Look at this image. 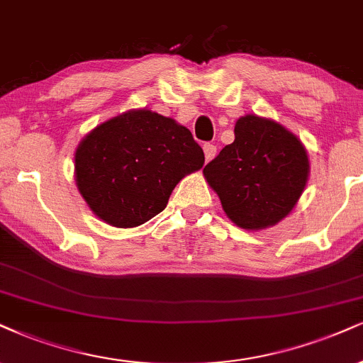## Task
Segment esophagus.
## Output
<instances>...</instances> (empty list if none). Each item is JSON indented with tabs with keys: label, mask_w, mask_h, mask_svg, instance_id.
<instances>
[{
	"label": "esophagus",
	"mask_w": 363,
	"mask_h": 363,
	"mask_svg": "<svg viewBox=\"0 0 363 363\" xmlns=\"http://www.w3.org/2000/svg\"><path fill=\"white\" fill-rule=\"evenodd\" d=\"M203 153H205V160L210 161L213 158V156L217 155V146L210 145V143H205L203 145Z\"/></svg>",
	"instance_id": "1"
}]
</instances>
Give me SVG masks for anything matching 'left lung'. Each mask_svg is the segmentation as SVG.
Segmentation results:
<instances>
[{"mask_svg": "<svg viewBox=\"0 0 363 363\" xmlns=\"http://www.w3.org/2000/svg\"><path fill=\"white\" fill-rule=\"evenodd\" d=\"M234 133V143L203 168V177L235 225L266 229L283 220L305 190L306 150L279 123L256 114L237 119Z\"/></svg>", "mask_w": 363, "mask_h": 363, "instance_id": "1", "label": "left lung"}]
</instances>
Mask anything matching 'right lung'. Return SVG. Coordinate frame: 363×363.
<instances>
[{"label": "right lung", "mask_w": 363, "mask_h": 363, "mask_svg": "<svg viewBox=\"0 0 363 363\" xmlns=\"http://www.w3.org/2000/svg\"><path fill=\"white\" fill-rule=\"evenodd\" d=\"M205 163L185 126L147 109L106 121L75 151V183L89 207L119 229L158 216L185 174Z\"/></svg>", "instance_id": "1"}]
</instances>
